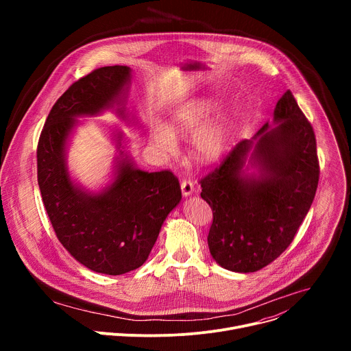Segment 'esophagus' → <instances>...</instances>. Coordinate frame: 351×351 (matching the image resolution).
I'll return each instance as SVG.
<instances>
[{
  "label": "esophagus",
  "mask_w": 351,
  "mask_h": 351,
  "mask_svg": "<svg viewBox=\"0 0 351 351\" xmlns=\"http://www.w3.org/2000/svg\"><path fill=\"white\" fill-rule=\"evenodd\" d=\"M180 187H182V194L184 197H187V195L194 193V183L190 179H183L180 182Z\"/></svg>",
  "instance_id": "obj_1"
}]
</instances>
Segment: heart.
<instances>
[{
	"label": "heart",
	"instance_id": "heart-1",
	"mask_svg": "<svg viewBox=\"0 0 351 351\" xmlns=\"http://www.w3.org/2000/svg\"><path fill=\"white\" fill-rule=\"evenodd\" d=\"M213 110L211 103L195 99L179 107L173 114L172 130L179 134H189L202 125ZM229 137V121L219 115L199 128L191 140L193 153L202 161H213L221 156ZM153 143L164 153H173L176 149V137L171 129L157 123L152 129Z\"/></svg>",
	"mask_w": 351,
	"mask_h": 351
}]
</instances>
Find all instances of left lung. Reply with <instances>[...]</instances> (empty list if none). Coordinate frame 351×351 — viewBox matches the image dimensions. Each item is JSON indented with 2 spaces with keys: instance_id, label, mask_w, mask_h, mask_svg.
<instances>
[{
  "instance_id": "8db88e82",
  "label": "left lung",
  "mask_w": 351,
  "mask_h": 351,
  "mask_svg": "<svg viewBox=\"0 0 351 351\" xmlns=\"http://www.w3.org/2000/svg\"><path fill=\"white\" fill-rule=\"evenodd\" d=\"M269 129L239 141L219 167L199 180L213 210L208 247L214 260L233 272H256L275 261L293 241L315 197L319 162L314 129L290 90L278 101ZM262 173L241 178L245 157Z\"/></svg>"
}]
</instances>
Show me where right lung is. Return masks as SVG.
<instances>
[{
	"instance_id": "right-lung-1",
	"label": "right lung",
	"mask_w": 351,
	"mask_h": 351,
	"mask_svg": "<svg viewBox=\"0 0 351 351\" xmlns=\"http://www.w3.org/2000/svg\"><path fill=\"white\" fill-rule=\"evenodd\" d=\"M130 80V68L104 66L80 77L57 99L37 144V182L54 232L88 269L122 275L148 258L168 214L182 191L171 171L144 172L128 160L101 194L77 189L69 178L64 149L75 117L111 108ZM123 115V110H118Z\"/></svg>"
}]
</instances>
